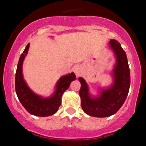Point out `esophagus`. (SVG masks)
Wrapping results in <instances>:
<instances>
[{
  "label": "esophagus",
  "instance_id": "esophagus-1",
  "mask_svg": "<svg viewBox=\"0 0 146 146\" xmlns=\"http://www.w3.org/2000/svg\"><path fill=\"white\" fill-rule=\"evenodd\" d=\"M81 70H82V69H81V67H80V66H79V65L74 66L73 67V69H72V71L74 72V73L76 74V76H77V77H78V76L80 74Z\"/></svg>",
  "mask_w": 146,
  "mask_h": 146
}]
</instances>
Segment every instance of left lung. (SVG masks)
Here are the masks:
<instances>
[{
  "instance_id": "left-lung-1",
  "label": "left lung",
  "mask_w": 146,
  "mask_h": 146,
  "mask_svg": "<svg viewBox=\"0 0 146 146\" xmlns=\"http://www.w3.org/2000/svg\"><path fill=\"white\" fill-rule=\"evenodd\" d=\"M109 46L115 57L113 84L102 89L97 96H92L86 80L82 77L78 79L81 83L80 96L82 110L88 115L97 118L116 113L124 103L130 87V71L126 52L116 40L110 39Z\"/></svg>"
}]
</instances>
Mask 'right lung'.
I'll use <instances>...</instances> for the list:
<instances>
[{"mask_svg": "<svg viewBox=\"0 0 146 146\" xmlns=\"http://www.w3.org/2000/svg\"><path fill=\"white\" fill-rule=\"evenodd\" d=\"M30 44H28L20 55L15 75V90L18 99L25 109L36 116L46 117L55 114L61 104L62 95L76 79L74 73L72 72L62 76L56 82L53 94L47 98L35 94L27 85L23 74V64L28 54Z\"/></svg>", "mask_w": 146, "mask_h": 146, "instance_id": "add662e5", "label": "right lung"}]
</instances>
